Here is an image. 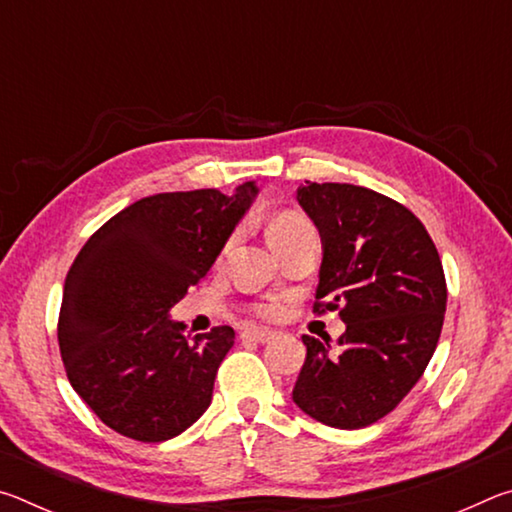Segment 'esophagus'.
Masks as SVG:
<instances>
[{
  "instance_id": "esophagus-1",
  "label": "esophagus",
  "mask_w": 512,
  "mask_h": 512,
  "mask_svg": "<svg viewBox=\"0 0 512 512\" xmlns=\"http://www.w3.org/2000/svg\"><path fill=\"white\" fill-rule=\"evenodd\" d=\"M275 336V332H271V329H244L241 332V341H250V343H268Z\"/></svg>"
}]
</instances>
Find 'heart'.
<instances>
[{
	"mask_svg": "<svg viewBox=\"0 0 512 512\" xmlns=\"http://www.w3.org/2000/svg\"><path fill=\"white\" fill-rule=\"evenodd\" d=\"M311 230L314 228H311L305 216H300L296 212H282V214H277L271 223H268L266 239L273 248L277 244H282V241H289L298 235H305V232H311ZM277 309H280V305H264L257 311L262 316H275Z\"/></svg>",
	"mask_w": 512,
	"mask_h": 512,
	"instance_id": "heart-1",
	"label": "heart"
}]
</instances>
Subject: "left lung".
<instances>
[{
  "label": "left lung",
  "instance_id": "8db88e82",
  "mask_svg": "<svg viewBox=\"0 0 512 512\" xmlns=\"http://www.w3.org/2000/svg\"><path fill=\"white\" fill-rule=\"evenodd\" d=\"M298 205L318 228L323 259L316 300L341 309L339 352L302 336L307 359L293 402L336 429L384 418L418 384L445 320L447 284L418 216L372 189L307 183Z\"/></svg>",
  "mask_w": 512,
  "mask_h": 512
}]
</instances>
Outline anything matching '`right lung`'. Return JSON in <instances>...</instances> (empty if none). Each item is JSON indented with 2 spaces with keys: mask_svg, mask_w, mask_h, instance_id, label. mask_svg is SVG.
I'll use <instances>...</instances> for the list:
<instances>
[{
  "mask_svg": "<svg viewBox=\"0 0 512 512\" xmlns=\"http://www.w3.org/2000/svg\"><path fill=\"white\" fill-rule=\"evenodd\" d=\"M257 194L250 180L230 196H146L76 255L60 307V357L74 391L121 436L162 443L210 406L235 332L223 325L189 336L171 309L210 271Z\"/></svg>",
  "mask_w": 512,
  "mask_h": 512,
  "instance_id": "add662e5",
  "label": "right lung"
}]
</instances>
